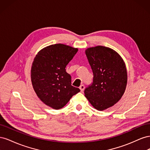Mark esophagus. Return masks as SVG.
I'll return each instance as SVG.
<instances>
[{
    "label": "esophagus",
    "mask_w": 150,
    "mask_h": 150,
    "mask_svg": "<svg viewBox=\"0 0 150 150\" xmlns=\"http://www.w3.org/2000/svg\"><path fill=\"white\" fill-rule=\"evenodd\" d=\"M84 86L83 85V84H81L80 86H79V89H80V90H81V92H83V91H84Z\"/></svg>",
    "instance_id": "obj_1"
}]
</instances>
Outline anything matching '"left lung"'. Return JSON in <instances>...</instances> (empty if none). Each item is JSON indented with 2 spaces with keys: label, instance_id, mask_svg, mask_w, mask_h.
Masks as SVG:
<instances>
[{
  "label": "left lung",
  "instance_id": "obj_1",
  "mask_svg": "<svg viewBox=\"0 0 150 150\" xmlns=\"http://www.w3.org/2000/svg\"><path fill=\"white\" fill-rule=\"evenodd\" d=\"M93 73L91 84L84 90L85 96L99 111L111 107L121 98L127 84L125 62L114 50L99 46L86 50Z\"/></svg>",
  "mask_w": 150,
  "mask_h": 150
}]
</instances>
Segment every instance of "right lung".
Segmentation results:
<instances>
[{
	"mask_svg": "<svg viewBox=\"0 0 150 150\" xmlns=\"http://www.w3.org/2000/svg\"><path fill=\"white\" fill-rule=\"evenodd\" d=\"M78 49L62 44L47 46L35 57L31 67V81L39 98L55 110L64 107L80 91L71 85L66 67Z\"/></svg>",
	"mask_w": 150,
	"mask_h": 150,
	"instance_id": "1",
	"label": "right lung"
}]
</instances>
